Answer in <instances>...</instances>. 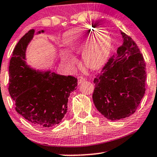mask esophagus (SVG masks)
Returning <instances> with one entry per match:
<instances>
[{
	"label": "esophagus",
	"instance_id": "34e87169",
	"mask_svg": "<svg viewBox=\"0 0 157 157\" xmlns=\"http://www.w3.org/2000/svg\"><path fill=\"white\" fill-rule=\"evenodd\" d=\"M85 80H86V78L83 76H78V84H79V83L83 82V81H84Z\"/></svg>",
	"mask_w": 157,
	"mask_h": 157
}]
</instances>
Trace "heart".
Returning a JSON list of instances; mask_svg holds the SVG:
<instances>
[{"mask_svg":"<svg viewBox=\"0 0 157 157\" xmlns=\"http://www.w3.org/2000/svg\"><path fill=\"white\" fill-rule=\"evenodd\" d=\"M63 41L71 52H83L86 65L98 68L106 61L111 48V36L107 30L96 29L90 25L78 27L66 32ZM64 60L72 62L73 59L66 55Z\"/></svg>","mask_w":157,"mask_h":157,"instance_id":"obj_1","label":"heart"}]
</instances>
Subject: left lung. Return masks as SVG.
Listing matches in <instances>:
<instances>
[{
	"label": "left lung",
	"mask_w": 157,
	"mask_h": 157,
	"mask_svg": "<svg viewBox=\"0 0 157 157\" xmlns=\"http://www.w3.org/2000/svg\"><path fill=\"white\" fill-rule=\"evenodd\" d=\"M124 43L94 80L93 101L106 119L115 121L136 111L146 91V64L138 46L121 32Z\"/></svg>",
	"instance_id": "obj_1"
}]
</instances>
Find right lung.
Listing matches in <instances>:
<instances>
[{"label":"right lung","instance_id":"right-lung-1","mask_svg":"<svg viewBox=\"0 0 157 157\" xmlns=\"http://www.w3.org/2000/svg\"><path fill=\"white\" fill-rule=\"evenodd\" d=\"M34 32L32 29L25 33L13 51L8 91L16 111L27 121L38 127H53L67 112L68 98L76 89L77 78L51 71L38 73L25 64V49Z\"/></svg>","mask_w":157,"mask_h":157}]
</instances>
